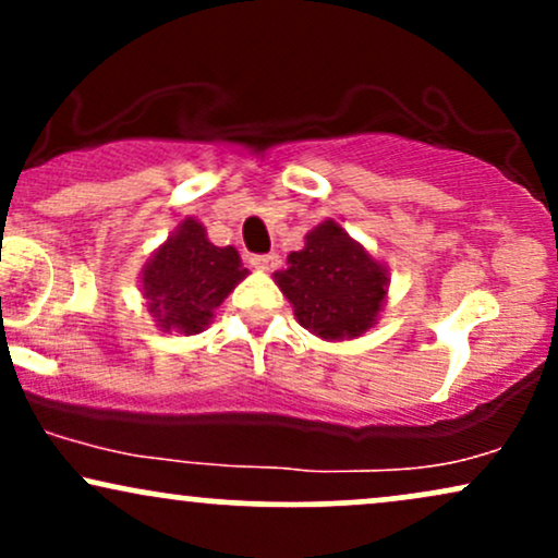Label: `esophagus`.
<instances>
[{"label": "esophagus", "instance_id": "1", "mask_svg": "<svg viewBox=\"0 0 558 558\" xmlns=\"http://www.w3.org/2000/svg\"><path fill=\"white\" fill-rule=\"evenodd\" d=\"M248 262H252V267H257V270L270 272L280 265V257H278V254H254V257Z\"/></svg>", "mask_w": 558, "mask_h": 558}]
</instances>
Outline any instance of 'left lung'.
Segmentation results:
<instances>
[{"instance_id": "1", "label": "left lung", "mask_w": 558, "mask_h": 558, "mask_svg": "<svg viewBox=\"0 0 558 558\" xmlns=\"http://www.w3.org/2000/svg\"><path fill=\"white\" fill-rule=\"evenodd\" d=\"M286 265L272 272L275 286L291 301L301 328L323 341L362 338L386 310L388 265L332 217L304 235V248L288 254Z\"/></svg>"}]
</instances>
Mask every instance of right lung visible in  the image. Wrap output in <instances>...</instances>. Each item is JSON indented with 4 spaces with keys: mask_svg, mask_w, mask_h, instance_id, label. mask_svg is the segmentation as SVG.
<instances>
[{
    "mask_svg": "<svg viewBox=\"0 0 558 558\" xmlns=\"http://www.w3.org/2000/svg\"><path fill=\"white\" fill-rule=\"evenodd\" d=\"M246 275L233 246H215L196 217H183L144 262L138 291L159 330L196 336Z\"/></svg>",
    "mask_w": 558,
    "mask_h": 558,
    "instance_id": "obj_1",
    "label": "right lung"
}]
</instances>
